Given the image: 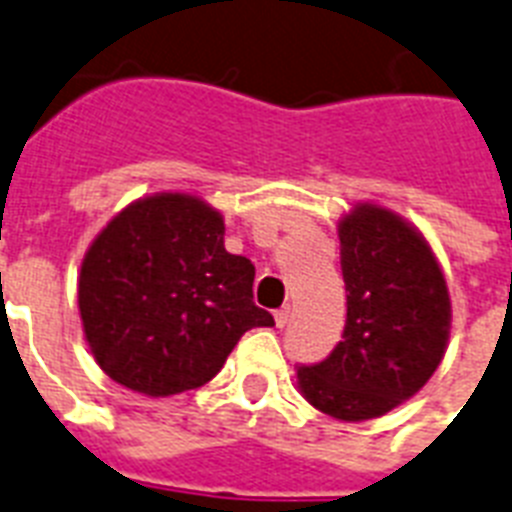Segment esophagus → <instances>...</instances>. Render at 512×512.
<instances>
[{"mask_svg": "<svg viewBox=\"0 0 512 512\" xmlns=\"http://www.w3.org/2000/svg\"><path fill=\"white\" fill-rule=\"evenodd\" d=\"M273 318H276L278 328H284L286 323L292 321V307H281V310H276V313H273Z\"/></svg>", "mask_w": 512, "mask_h": 512, "instance_id": "34e87169", "label": "esophagus"}]
</instances>
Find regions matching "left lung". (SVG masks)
I'll list each match as a JSON object with an SVG mask.
<instances>
[{
	"mask_svg": "<svg viewBox=\"0 0 512 512\" xmlns=\"http://www.w3.org/2000/svg\"><path fill=\"white\" fill-rule=\"evenodd\" d=\"M347 323L342 342L297 368L299 394L336 421H371L426 386L442 363L452 302L426 236L373 202L339 220Z\"/></svg>",
	"mask_w": 512,
	"mask_h": 512,
	"instance_id": "left-lung-1",
	"label": "left lung"
}]
</instances>
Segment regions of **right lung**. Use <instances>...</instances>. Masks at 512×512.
I'll list each match as a JSON object with an SVG mask.
<instances>
[{
	"label": "right lung",
	"mask_w": 512,
	"mask_h": 512,
	"mask_svg": "<svg viewBox=\"0 0 512 512\" xmlns=\"http://www.w3.org/2000/svg\"><path fill=\"white\" fill-rule=\"evenodd\" d=\"M223 215L197 194L157 191L126 205L89 244L78 313L115 384L170 397L207 384L255 326V265L223 244Z\"/></svg>",
	"instance_id": "1"
}]
</instances>
